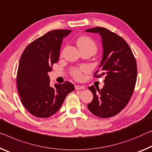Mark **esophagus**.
I'll return each mask as SVG.
<instances>
[{
  "label": "esophagus",
  "instance_id": "esophagus-1",
  "mask_svg": "<svg viewBox=\"0 0 152 152\" xmlns=\"http://www.w3.org/2000/svg\"><path fill=\"white\" fill-rule=\"evenodd\" d=\"M75 88H76V90L78 91V90H80V89H83L84 87L83 86H80V85H76Z\"/></svg>",
  "mask_w": 152,
  "mask_h": 152
}]
</instances>
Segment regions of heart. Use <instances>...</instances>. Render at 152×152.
<instances>
[{
    "mask_svg": "<svg viewBox=\"0 0 152 152\" xmlns=\"http://www.w3.org/2000/svg\"><path fill=\"white\" fill-rule=\"evenodd\" d=\"M77 45L80 49H91L93 51L96 52L97 50V45L93 40L91 39L88 37H82L78 38L76 41ZM88 67L86 66H83L79 68H74L71 70L72 76L77 80H80L83 77V72H87Z\"/></svg>",
    "mask_w": 152,
    "mask_h": 152,
    "instance_id": "b5f03b06",
    "label": "heart"
}]
</instances>
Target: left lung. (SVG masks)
Returning a JSON list of instances; mask_svg holds the SVG:
<instances>
[{"instance_id":"obj_1","label":"left lung","mask_w":152,"mask_h":152,"mask_svg":"<svg viewBox=\"0 0 152 152\" xmlns=\"http://www.w3.org/2000/svg\"><path fill=\"white\" fill-rule=\"evenodd\" d=\"M85 31L99 33L102 37L103 55L99 67L102 73L95 76H95H105L102 89L93 85L88 87L93 99L88 109L102 118L112 117L124 109L133 93L137 76L136 60L129 45L116 34L102 27Z\"/></svg>"}]
</instances>
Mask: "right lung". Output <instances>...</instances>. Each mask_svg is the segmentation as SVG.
I'll use <instances>...</instances> for the list:
<instances>
[{
  "label": "right lung",
  "mask_w": 152,
  "mask_h": 152,
  "mask_svg": "<svg viewBox=\"0 0 152 152\" xmlns=\"http://www.w3.org/2000/svg\"><path fill=\"white\" fill-rule=\"evenodd\" d=\"M71 31H50L31 42L21 55L17 74L18 93L23 106L36 117L43 118L55 114L74 90L67 81L51 86L48 75L58 61L64 38Z\"/></svg>",
  "instance_id": "1"
}]
</instances>
